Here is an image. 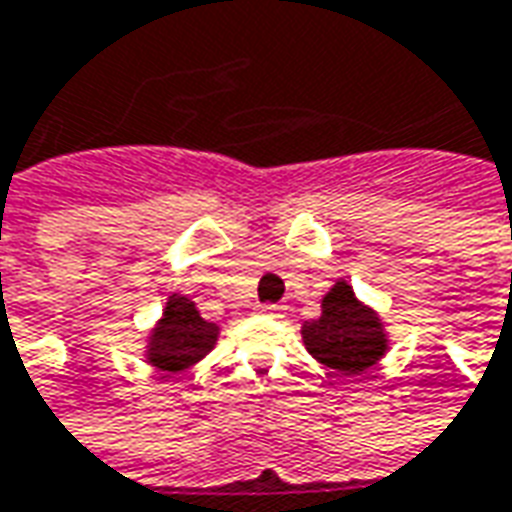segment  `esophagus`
<instances>
[{"mask_svg":"<svg viewBox=\"0 0 512 512\" xmlns=\"http://www.w3.org/2000/svg\"><path fill=\"white\" fill-rule=\"evenodd\" d=\"M257 311H260V314H269V317H280V314H283V306H277V303H260Z\"/></svg>","mask_w":512,"mask_h":512,"instance_id":"esophagus-1","label":"esophagus"}]
</instances>
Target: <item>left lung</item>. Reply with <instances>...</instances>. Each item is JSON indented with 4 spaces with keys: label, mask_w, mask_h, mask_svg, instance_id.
<instances>
[{
    "label": "left lung",
    "mask_w": 512,
    "mask_h": 512,
    "mask_svg": "<svg viewBox=\"0 0 512 512\" xmlns=\"http://www.w3.org/2000/svg\"><path fill=\"white\" fill-rule=\"evenodd\" d=\"M303 343L317 362L345 377H357L382 360L388 334L377 311L360 303L345 280H337L323 297V314L303 326Z\"/></svg>",
    "instance_id": "left-lung-1"
}]
</instances>
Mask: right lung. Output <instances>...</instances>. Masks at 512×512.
<instances>
[{
    "mask_svg": "<svg viewBox=\"0 0 512 512\" xmlns=\"http://www.w3.org/2000/svg\"><path fill=\"white\" fill-rule=\"evenodd\" d=\"M215 323H206L195 303L184 294H172L161 320L155 323L147 343V362L158 371L178 374L203 360L218 343Z\"/></svg>",
    "mask_w": 512,
    "mask_h": 512,
    "instance_id": "1",
    "label": "right lung"
}]
</instances>
